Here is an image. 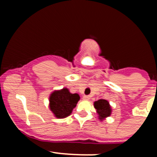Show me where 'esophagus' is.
Wrapping results in <instances>:
<instances>
[{"label":"esophagus","instance_id":"obj_1","mask_svg":"<svg viewBox=\"0 0 157 157\" xmlns=\"http://www.w3.org/2000/svg\"><path fill=\"white\" fill-rule=\"evenodd\" d=\"M89 96H87V95H84V96L82 97V100H89Z\"/></svg>","mask_w":157,"mask_h":157}]
</instances>
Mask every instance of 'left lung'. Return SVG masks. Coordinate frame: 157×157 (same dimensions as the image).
Returning a JSON list of instances; mask_svg holds the SVG:
<instances>
[{
    "label": "left lung",
    "mask_w": 157,
    "mask_h": 157,
    "mask_svg": "<svg viewBox=\"0 0 157 157\" xmlns=\"http://www.w3.org/2000/svg\"><path fill=\"white\" fill-rule=\"evenodd\" d=\"M94 106L96 109L98 117L101 121L111 115V107L107 100L100 99L94 102Z\"/></svg>",
    "instance_id": "8db88e82"
}]
</instances>
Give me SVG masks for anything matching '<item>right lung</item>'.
I'll return each instance as SVG.
<instances>
[{
  "label": "right lung",
  "instance_id": "1",
  "mask_svg": "<svg viewBox=\"0 0 157 157\" xmlns=\"http://www.w3.org/2000/svg\"><path fill=\"white\" fill-rule=\"evenodd\" d=\"M80 98L78 94H71L67 88H63L51 94L49 109L57 118H66L72 112Z\"/></svg>",
  "mask_w": 157,
  "mask_h": 157
}]
</instances>
